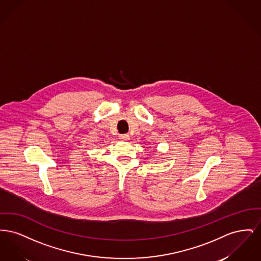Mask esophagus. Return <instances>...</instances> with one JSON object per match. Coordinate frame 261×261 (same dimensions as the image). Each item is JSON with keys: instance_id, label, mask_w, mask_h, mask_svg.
<instances>
[{"instance_id": "1", "label": "esophagus", "mask_w": 261, "mask_h": 261, "mask_svg": "<svg viewBox=\"0 0 261 261\" xmlns=\"http://www.w3.org/2000/svg\"><path fill=\"white\" fill-rule=\"evenodd\" d=\"M119 139L122 140V141H128V140H129V135H127V134H121V135H119Z\"/></svg>"}]
</instances>
